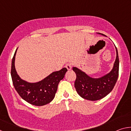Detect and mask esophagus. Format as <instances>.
<instances>
[{"mask_svg": "<svg viewBox=\"0 0 131 131\" xmlns=\"http://www.w3.org/2000/svg\"><path fill=\"white\" fill-rule=\"evenodd\" d=\"M65 67L67 68V69L68 70H71L72 69V64L71 63H67V64H66V65H65Z\"/></svg>", "mask_w": 131, "mask_h": 131, "instance_id": "obj_1", "label": "esophagus"}]
</instances>
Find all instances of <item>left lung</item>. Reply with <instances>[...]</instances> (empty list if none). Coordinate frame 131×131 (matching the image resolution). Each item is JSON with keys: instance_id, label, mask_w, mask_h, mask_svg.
<instances>
[{"instance_id": "obj_1", "label": "left lung", "mask_w": 131, "mask_h": 131, "mask_svg": "<svg viewBox=\"0 0 131 131\" xmlns=\"http://www.w3.org/2000/svg\"><path fill=\"white\" fill-rule=\"evenodd\" d=\"M116 48L117 56L113 68L109 73L101 78H91L78 68H73V70L76 74L74 87L77 92L83 98L90 101L99 100L107 95L113 89L119 72L118 55L116 47Z\"/></svg>"}]
</instances>
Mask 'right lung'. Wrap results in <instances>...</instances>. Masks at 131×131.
Segmentation results:
<instances>
[{
    "mask_svg": "<svg viewBox=\"0 0 131 131\" xmlns=\"http://www.w3.org/2000/svg\"><path fill=\"white\" fill-rule=\"evenodd\" d=\"M17 50L13 58L11 69V76L15 90L24 100L31 105L40 106L49 103L54 98L58 84L65 77L68 69L63 68L53 72L37 83H28L22 80L15 70L14 62Z\"/></svg>",
    "mask_w": 131,
    "mask_h": 131,
    "instance_id": "right-lung-1",
    "label": "right lung"
}]
</instances>
